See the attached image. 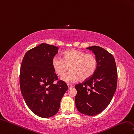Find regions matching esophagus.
<instances>
[{"mask_svg":"<svg viewBox=\"0 0 134 134\" xmlns=\"http://www.w3.org/2000/svg\"><path fill=\"white\" fill-rule=\"evenodd\" d=\"M67 86H68V87L70 88H71V87H73V86L72 85H71V84H67Z\"/></svg>","mask_w":134,"mask_h":134,"instance_id":"obj_1","label":"esophagus"}]
</instances>
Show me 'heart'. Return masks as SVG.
I'll return each mask as SVG.
<instances>
[{
	"label": "heart",
	"mask_w": 134,
	"mask_h": 134,
	"mask_svg": "<svg viewBox=\"0 0 134 134\" xmlns=\"http://www.w3.org/2000/svg\"><path fill=\"white\" fill-rule=\"evenodd\" d=\"M52 66L59 76L64 74L70 66L71 71L61 77V80L72 83L81 80L85 81L91 77L97 67L96 56L91 53L75 49L64 52L63 58L55 55L52 59Z\"/></svg>",
	"instance_id": "obj_1"
}]
</instances>
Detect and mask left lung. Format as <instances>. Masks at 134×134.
Wrapping results in <instances>:
<instances>
[{"label": "left lung", "instance_id": "8db88e82", "mask_svg": "<svg viewBox=\"0 0 134 134\" xmlns=\"http://www.w3.org/2000/svg\"><path fill=\"white\" fill-rule=\"evenodd\" d=\"M86 49L95 54L97 67L91 77L75 86V103L81 113L94 116L110 104L117 87L118 72L115 58L109 52L96 46Z\"/></svg>", "mask_w": 134, "mask_h": 134}]
</instances>
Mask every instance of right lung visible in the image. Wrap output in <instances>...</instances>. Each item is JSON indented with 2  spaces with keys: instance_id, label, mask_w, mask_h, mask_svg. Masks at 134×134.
Instances as JSON below:
<instances>
[{
  "instance_id": "right-lung-1",
  "label": "right lung",
  "mask_w": 134,
  "mask_h": 134,
  "mask_svg": "<svg viewBox=\"0 0 134 134\" xmlns=\"http://www.w3.org/2000/svg\"><path fill=\"white\" fill-rule=\"evenodd\" d=\"M57 47L42 43L25 54L20 71V87L27 105L42 118L58 113L60 102L68 87L58 81L52 66V59L58 53Z\"/></svg>"
}]
</instances>
